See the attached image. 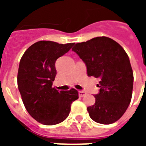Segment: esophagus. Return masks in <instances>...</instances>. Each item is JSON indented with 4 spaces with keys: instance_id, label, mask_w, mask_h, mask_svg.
<instances>
[{
    "instance_id": "34e87169",
    "label": "esophagus",
    "mask_w": 146,
    "mask_h": 146,
    "mask_svg": "<svg viewBox=\"0 0 146 146\" xmlns=\"http://www.w3.org/2000/svg\"><path fill=\"white\" fill-rule=\"evenodd\" d=\"M78 94H79V96L80 97H82V96H84L86 95V92L82 91H78Z\"/></svg>"
}]
</instances>
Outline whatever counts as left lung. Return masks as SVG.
Instances as JSON below:
<instances>
[{"instance_id": "1", "label": "left lung", "mask_w": 146, "mask_h": 146, "mask_svg": "<svg viewBox=\"0 0 146 146\" xmlns=\"http://www.w3.org/2000/svg\"><path fill=\"white\" fill-rule=\"evenodd\" d=\"M72 50L86 64L88 76L100 79L95 104L87 108L89 116L102 124L117 121L132 95L134 76L128 55L118 42L106 36L77 43Z\"/></svg>"}]
</instances>
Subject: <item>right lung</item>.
I'll use <instances>...</instances> for the list:
<instances>
[{
    "instance_id": "right-lung-1",
    "label": "right lung",
    "mask_w": 146,
    "mask_h": 146,
    "mask_svg": "<svg viewBox=\"0 0 146 146\" xmlns=\"http://www.w3.org/2000/svg\"><path fill=\"white\" fill-rule=\"evenodd\" d=\"M74 44L39 41L28 47L20 59L17 85L22 100L28 113L42 124L63 122L69 116L71 104L79 98L74 88L58 91L52 86L57 74L55 61Z\"/></svg>"
}]
</instances>
